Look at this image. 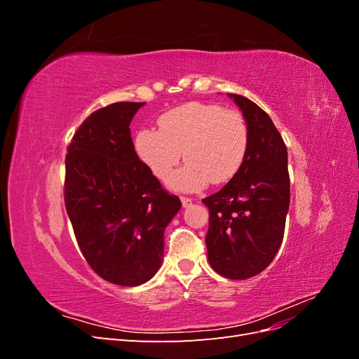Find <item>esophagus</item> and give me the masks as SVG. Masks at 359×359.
<instances>
[{
	"mask_svg": "<svg viewBox=\"0 0 359 359\" xmlns=\"http://www.w3.org/2000/svg\"><path fill=\"white\" fill-rule=\"evenodd\" d=\"M191 199L190 198H184V196H181V203H182V206L184 208H187V206H190L191 205Z\"/></svg>",
	"mask_w": 359,
	"mask_h": 359,
	"instance_id": "obj_1",
	"label": "esophagus"
}]
</instances>
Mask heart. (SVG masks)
<instances>
[{
  "label": "heart",
  "instance_id": "heart-1",
  "mask_svg": "<svg viewBox=\"0 0 359 359\" xmlns=\"http://www.w3.org/2000/svg\"><path fill=\"white\" fill-rule=\"evenodd\" d=\"M157 127V132L140 130L135 153L161 181L184 156L189 163L168 181L173 190L198 191L210 182L231 181L248 154L250 132L244 115L217 103L190 102L173 107L158 116Z\"/></svg>",
  "mask_w": 359,
  "mask_h": 359
}]
</instances>
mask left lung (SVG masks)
Here are the masks:
<instances>
[{
    "mask_svg": "<svg viewBox=\"0 0 359 359\" xmlns=\"http://www.w3.org/2000/svg\"><path fill=\"white\" fill-rule=\"evenodd\" d=\"M229 97L243 111L250 147L236 177L202 199L210 210L205 244L215 273L245 280L262 273L283 243L290 180L287 149L269 115L247 97Z\"/></svg>",
    "mask_w": 359,
    "mask_h": 359,
    "instance_id": "obj_1",
    "label": "left lung"
}]
</instances>
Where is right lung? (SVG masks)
<instances>
[{"label":"right lung","instance_id":"1","mask_svg":"<svg viewBox=\"0 0 359 359\" xmlns=\"http://www.w3.org/2000/svg\"><path fill=\"white\" fill-rule=\"evenodd\" d=\"M144 104L118 102L93 112L66 156L64 202L76 241L94 273L119 286L157 273L165 229L181 208L135 153L128 126Z\"/></svg>","mask_w":359,"mask_h":359}]
</instances>
